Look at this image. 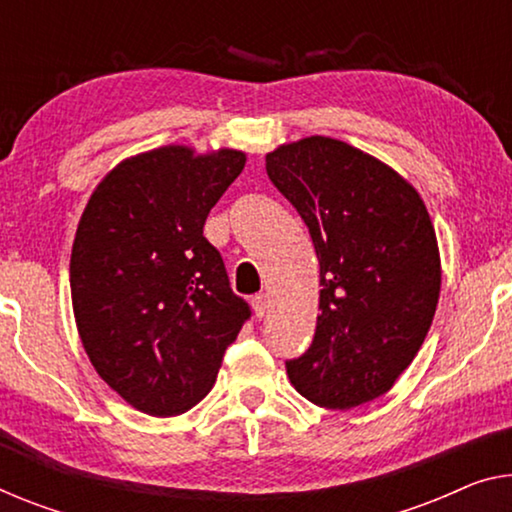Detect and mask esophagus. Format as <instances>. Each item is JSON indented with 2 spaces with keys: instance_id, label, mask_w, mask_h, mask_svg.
Segmentation results:
<instances>
[{
  "instance_id": "34e87169",
  "label": "esophagus",
  "mask_w": 512,
  "mask_h": 512,
  "mask_svg": "<svg viewBox=\"0 0 512 512\" xmlns=\"http://www.w3.org/2000/svg\"><path fill=\"white\" fill-rule=\"evenodd\" d=\"M253 308H255L257 317H264L271 308V296L269 294H257L253 299Z\"/></svg>"
}]
</instances>
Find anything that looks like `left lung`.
I'll use <instances>...</instances> for the list:
<instances>
[{"mask_svg": "<svg viewBox=\"0 0 512 512\" xmlns=\"http://www.w3.org/2000/svg\"><path fill=\"white\" fill-rule=\"evenodd\" d=\"M266 174L308 225L319 259V317L287 361L296 391L352 409L384 395L421 349L441 262L421 195L375 156L312 135L266 154Z\"/></svg>", "mask_w": 512, "mask_h": 512, "instance_id": "obj_1", "label": "left lung"}]
</instances>
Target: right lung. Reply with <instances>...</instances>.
<instances>
[{
    "label": "right lung",
    "instance_id": "1",
    "mask_svg": "<svg viewBox=\"0 0 512 512\" xmlns=\"http://www.w3.org/2000/svg\"><path fill=\"white\" fill-rule=\"evenodd\" d=\"M246 154L170 144L91 193L71 253L75 324L98 375L131 407L177 416L211 391L250 317L204 223Z\"/></svg>",
    "mask_w": 512,
    "mask_h": 512
}]
</instances>
